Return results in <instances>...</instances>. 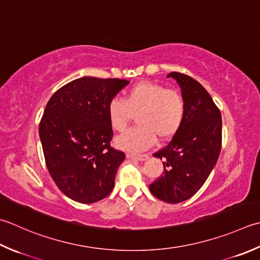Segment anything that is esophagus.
<instances>
[{
	"instance_id": "1",
	"label": "esophagus",
	"mask_w": 260,
	"mask_h": 260,
	"mask_svg": "<svg viewBox=\"0 0 260 260\" xmlns=\"http://www.w3.org/2000/svg\"><path fill=\"white\" fill-rule=\"evenodd\" d=\"M128 159H133L137 161H145L146 159H149V155L147 154H133V153H127L126 155Z\"/></svg>"
}]
</instances>
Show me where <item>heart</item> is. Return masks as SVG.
I'll list each match as a JSON object with an SVG mask.
<instances>
[{"label": "heart", "instance_id": "b5f03b06", "mask_svg": "<svg viewBox=\"0 0 260 260\" xmlns=\"http://www.w3.org/2000/svg\"><path fill=\"white\" fill-rule=\"evenodd\" d=\"M186 103L178 91L165 85L143 81L127 91L125 99L114 98L107 106L110 126L116 132H125L136 115L135 128L117 137L121 150L140 152L154 144L156 137L168 141L184 123Z\"/></svg>", "mask_w": 260, "mask_h": 260}]
</instances>
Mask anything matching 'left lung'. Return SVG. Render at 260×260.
Listing matches in <instances>:
<instances>
[{
	"instance_id": "obj_1",
	"label": "left lung",
	"mask_w": 260,
	"mask_h": 260,
	"mask_svg": "<svg viewBox=\"0 0 260 260\" xmlns=\"http://www.w3.org/2000/svg\"><path fill=\"white\" fill-rule=\"evenodd\" d=\"M168 78L179 84L186 114L179 132L153 154L164 160V175L149 188L159 200L177 204L194 196L216 165L222 145V118L200 82L179 72H171Z\"/></svg>"
}]
</instances>
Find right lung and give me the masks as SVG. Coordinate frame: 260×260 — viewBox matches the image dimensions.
Listing matches in <instances>:
<instances>
[{"instance_id":"1","label":"right lung","mask_w":260,"mask_h":260,"mask_svg":"<svg viewBox=\"0 0 260 260\" xmlns=\"http://www.w3.org/2000/svg\"><path fill=\"white\" fill-rule=\"evenodd\" d=\"M128 83L83 76L63 85L46 105L39 124L46 166L71 200L91 204L113 190L125 153L110 146L107 106Z\"/></svg>"}]
</instances>
